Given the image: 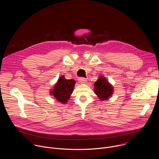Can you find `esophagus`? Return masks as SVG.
<instances>
[{
	"label": "esophagus",
	"instance_id": "obj_1",
	"mask_svg": "<svg viewBox=\"0 0 159 159\" xmlns=\"http://www.w3.org/2000/svg\"><path fill=\"white\" fill-rule=\"evenodd\" d=\"M79 80L80 83H82V84H85V83H87V79H85L84 77H80L79 79Z\"/></svg>",
	"mask_w": 159,
	"mask_h": 159
}]
</instances>
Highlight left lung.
<instances>
[{"label": "left lung", "mask_w": 159, "mask_h": 159, "mask_svg": "<svg viewBox=\"0 0 159 159\" xmlns=\"http://www.w3.org/2000/svg\"><path fill=\"white\" fill-rule=\"evenodd\" d=\"M94 92L100 101L107 100L113 94V88L104 77L101 76L94 84Z\"/></svg>", "instance_id": "8db88e82"}]
</instances>
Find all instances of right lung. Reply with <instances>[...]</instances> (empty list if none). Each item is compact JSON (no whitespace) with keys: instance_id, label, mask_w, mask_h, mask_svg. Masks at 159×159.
<instances>
[{"instance_id":"right-lung-1","label":"right lung","mask_w":159,"mask_h":159,"mask_svg":"<svg viewBox=\"0 0 159 159\" xmlns=\"http://www.w3.org/2000/svg\"><path fill=\"white\" fill-rule=\"evenodd\" d=\"M75 81L74 79L68 80L65 79L63 75L61 76L55 84L51 94L53 95L57 100L62 103L65 104L70 98Z\"/></svg>"}]
</instances>
